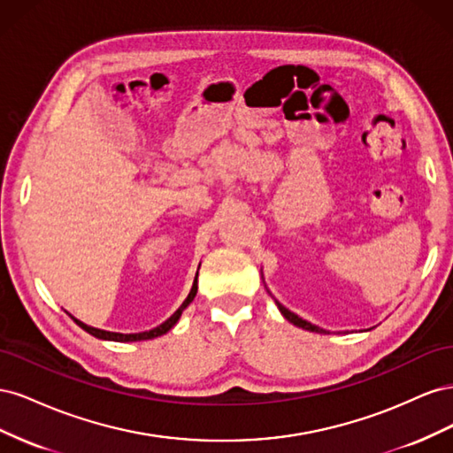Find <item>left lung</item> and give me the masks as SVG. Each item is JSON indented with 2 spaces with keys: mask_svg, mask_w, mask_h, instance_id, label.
Returning <instances> with one entry per match:
<instances>
[{
  "mask_svg": "<svg viewBox=\"0 0 453 453\" xmlns=\"http://www.w3.org/2000/svg\"><path fill=\"white\" fill-rule=\"evenodd\" d=\"M278 308H280V311L283 313V318H285L287 321H291L293 325H296V326H300V328H306V331H311V333H325L323 328L315 326V325H311V323H308V321H304V319H300L298 315H295L293 311H289L285 306H281L280 303H278Z\"/></svg>",
  "mask_w": 453,
  "mask_h": 453,
  "instance_id": "left-lung-1",
  "label": "left lung"
}]
</instances>
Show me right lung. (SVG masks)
Returning <instances> with one entry per match:
<instances>
[{
  "label": "right lung",
  "instance_id": "right-lung-1",
  "mask_svg": "<svg viewBox=\"0 0 453 453\" xmlns=\"http://www.w3.org/2000/svg\"><path fill=\"white\" fill-rule=\"evenodd\" d=\"M198 276V273H196ZM196 289H198V285H196V280H195V283H193V289H190V293H188V296L185 298V303L177 308V311L172 315V318H168L166 321H164L162 325H158V326H155V328H150V331H145V333H134V334H122V333H109V331H102V328H94V326H88V325H85L83 321H79V319H75V323L81 326V328H85V331L88 333V334H92V336H96V338H102V340H115V342H138V340H149V338H157V336H162V334H166L170 328L177 323V319L181 318V313H183V310L193 303V298L196 296Z\"/></svg>",
  "mask_w": 453,
  "mask_h": 453
}]
</instances>
